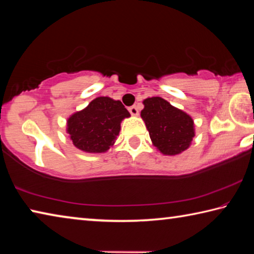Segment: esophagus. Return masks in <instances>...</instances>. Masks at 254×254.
<instances>
[{"mask_svg": "<svg viewBox=\"0 0 254 254\" xmlns=\"http://www.w3.org/2000/svg\"><path fill=\"white\" fill-rule=\"evenodd\" d=\"M128 112H130L132 117H137V115H139V110H137V107L135 105L131 106L130 109H128Z\"/></svg>", "mask_w": 254, "mask_h": 254, "instance_id": "esophagus-1", "label": "esophagus"}]
</instances>
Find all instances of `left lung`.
Listing matches in <instances>:
<instances>
[{
    "instance_id": "1",
    "label": "left lung",
    "mask_w": 254,
    "mask_h": 254,
    "mask_svg": "<svg viewBox=\"0 0 254 254\" xmlns=\"http://www.w3.org/2000/svg\"><path fill=\"white\" fill-rule=\"evenodd\" d=\"M141 118L151 142L165 156H176L190 147L195 136L194 120L162 97H148L142 102Z\"/></svg>"
}]
</instances>
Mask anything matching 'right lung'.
Here are the masks:
<instances>
[{
	"label": "right lung",
	"instance_id": "add662e5",
	"mask_svg": "<svg viewBox=\"0 0 254 254\" xmlns=\"http://www.w3.org/2000/svg\"><path fill=\"white\" fill-rule=\"evenodd\" d=\"M130 117L121 101L100 96L67 119L66 132L77 149L103 153L113 147L122 121Z\"/></svg>",
	"mask_w": 254,
	"mask_h": 254
}]
</instances>
